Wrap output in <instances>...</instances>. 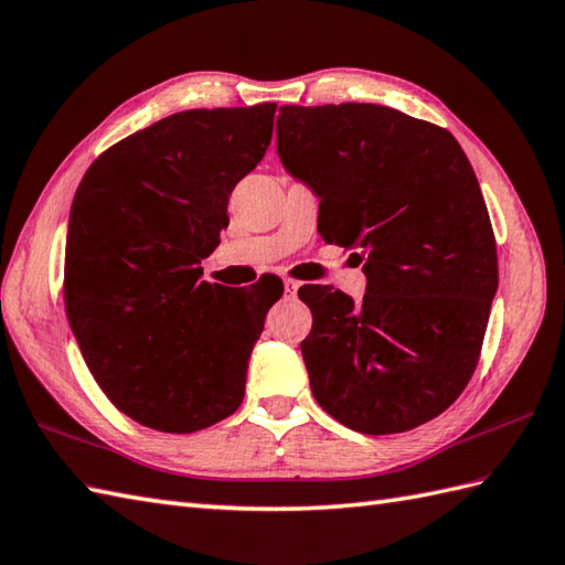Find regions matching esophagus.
Segmentation results:
<instances>
[{
    "instance_id": "34e87169",
    "label": "esophagus",
    "mask_w": 565,
    "mask_h": 565,
    "mask_svg": "<svg viewBox=\"0 0 565 565\" xmlns=\"http://www.w3.org/2000/svg\"><path fill=\"white\" fill-rule=\"evenodd\" d=\"M298 288H300V281H294V279H286V281H284V294H286L288 298H294V296L298 294Z\"/></svg>"
}]
</instances>
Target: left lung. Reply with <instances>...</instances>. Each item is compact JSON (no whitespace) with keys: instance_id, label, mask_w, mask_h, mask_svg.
I'll use <instances>...</instances> for the list:
<instances>
[{"instance_id":"obj_1","label":"left lung","mask_w":565,"mask_h":565,"mask_svg":"<svg viewBox=\"0 0 565 565\" xmlns=\"http://www.w3.org/2000/svg\"><path fill=\"white\" fill-rule=\"evenodd\" d=\"M277 151L320 200L318 231L363 262L361 303L303 286L310 390L351 430L422 426L477 369L498 288L479 180L448 129L373 103L281 105Z\"/></svg>"}]
</instances>
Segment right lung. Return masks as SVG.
Segmentation results:
<instances>
[{
	"mask_svg": "<svg viewBox=\"0 0 565 565\" xmlns=\"http://www.w3.org/2000/svg\"><path fill=\"white\" fill-rule=\"evenodd\" d=\"M277 103L168 115L78 185L64 306L90 375L137 424L192 433L238 409L277 291L202 281L233 188L265 159ZM259 286V284H257Z\"/></svg>",
	"mask_w": 565,
	"mask_h": 565,
	"instance_id": "obj_1",
	"label": "right lung"
}]
</instances>
